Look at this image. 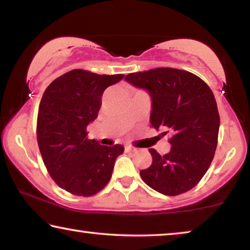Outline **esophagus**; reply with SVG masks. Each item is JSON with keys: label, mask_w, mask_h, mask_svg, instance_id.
I'll use <instances>...</instances> for the list:
<instances>
[{"label": "esophagus", "mask_w": 250, "mask_h": 250, "mask_svg": "<svg viewBox=\"0 0 250 250\" xmlns=\"http://www.w3.org/2000/svg\"><path fill=\"white\" fill-rule=\"evenodd\" d=\"M135 151H137V149H135V147H133V146H125V152H135Z\"/></svg>", "instance_id": "obj_1"}]
</instances>
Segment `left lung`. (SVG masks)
<instances>
[{"mask_svg":"<svg viewBox=\"0 0 250 250\" xmlns=\"http://www.w3.org/2000/svg\"><path fill=\"white\" fill-rule=\"evenodd\" d=\"M125 79L150 95L151 125L172 133L168 153L149 149L152 164L140 171L142 180L164 195L188 192L208 170L216 150L219 115L213 92L197 76L175 68L132 73Z\"/></svg>","mask_w":250,"mask_h":250,"instance_id":"8db88e82","label":"left lung"}]
</instances>
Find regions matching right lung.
Listing matches in <instances>:
<instances>
[{
	"label": "right lung",
	"mask_w": 250,
	"mask_h": 250,
	"mask_svg": "<svg viewBox=\"0 0 250 250\" xmlns=\"http://www.w3.org/2000/svg\"><path fill=\"white\" fill-rule=\"evenodd\" d=\"M124 75L74 69L55 79L42 97L37 142L49 175L59 188L78 196L101 191L111 177L124 146L88 140L87 126L98 117L101 97Z\"/></svg>",
	"instance_id": "1"
}]
</instances>
